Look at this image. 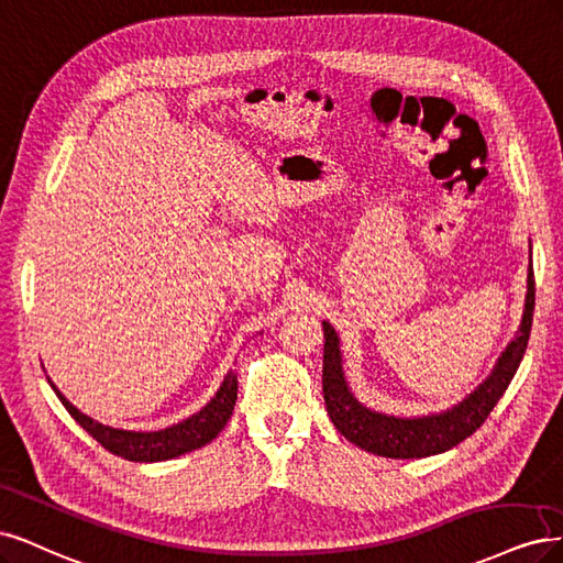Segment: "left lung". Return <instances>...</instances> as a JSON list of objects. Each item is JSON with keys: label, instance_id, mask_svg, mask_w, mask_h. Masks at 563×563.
<instances>
[{"label": "left lung", "instance_id": "8db88e82", "mask_svg": "<svg viewBox=\"0 0 563 563\" xmlns=\"http://www.w3.org/2000/svg\"><path fill=\"white\" fill-rule=\"evenodd\" d=\"M533 306V260H529L521 322L515 332V339L507 343L505 351L498 355L492 374L451 409L426 416H411V419H407V416L374 411L357 400L349 386L346 372H343L339 334L328 320H322V393L332 423L343 438L353 442L355 446L386 459H426L461 444L486 421V416L492 413L507 386H510V380L523 357L526 343H529Z\"/></svg>", "mask_w": 563, "mask_h": 563}]
</instances>
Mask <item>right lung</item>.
Listing matches in <instances>:
<instances>
[{
  "label": "right lung",
  "instance_id": "obj_1",
  "mask_svg": "<svg viewBox=\"0 0 563 563\" xmlns=\"http://www.w3.org/2000/svg\"><path fill=\"white\" fill-rule=\"evenodd\" d=\"M48 384H51L53 393L58 395L63 407L69 411L71 419H75L90 434V438L100 442L110 453H114V456H121V459L133 461V463L170 461V459L183 456V453L206 446L224 430L227 421L231 419L235 395H239V378H235L233 372H227L222 386L217 388L214 397L201 411H196L189 416V419L163 428V430L137 432V430L112 428V426H104L96 419H90V416H86L84 411H79L67 400V397L56 388V384H53L51 378H48Z\"/></svg>",
  "mask_w": 563,
  "mask_h": 563
}]
</instances>
